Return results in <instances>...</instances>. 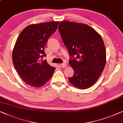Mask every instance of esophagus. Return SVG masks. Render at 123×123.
<instances>
[{"label": "esophagus", "mask_w": 123, "mask_h": 123, "mask_svg": "<svg viewBox=\"0 0 123 123\" xmlns=\"http://www.w3.org/2000/svg\"><path fill=\"white\" fill-rule=\"evenodd\" d=\"M60 66H61V67H62V68H65V67H67V63H65V62H63V63H61Z\"/></svg>", "instance_id": "34e87169"}]
</instances>
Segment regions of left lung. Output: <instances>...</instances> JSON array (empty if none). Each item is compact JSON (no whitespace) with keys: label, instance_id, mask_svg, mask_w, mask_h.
<instances>
[{"label":"left lung","instance_id":"8db88e82","mask_svg":"<svg viewBox=\"0 0 123 123\" xmlns=\"http://www.w3.org/2000/svg\"><path fill=\"white\" fill-rule=\"evenodd\" d=\"M58 30L70 57L74 75L68 80L76 87L87 89L95 83L106 64V50L100 34L89 25L60 22Z\"/></svg>","mask_w":123,"mask_h":123}]
</instances>
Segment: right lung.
Segmentation results:
<instances>
[{"label": "right lung", "mask_w": 123, "mask_h": 123, "mask_svg": "<svg viewBox=\"0 0 123 123\" xmlns=\"http://www.w3.org/2000/svg\"><path fill=\"white\" fill-rule=\"evenodd\" d=\"M60 22L32 25L19 35L12 53L15 70L28 85L38 87L43 85L52 76L55 67L42 58L46 57L44 46L49 37L57 29Z\"/></svg>", "instance_id": "obj_1"}]
</instances>
